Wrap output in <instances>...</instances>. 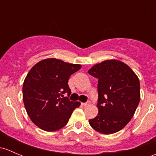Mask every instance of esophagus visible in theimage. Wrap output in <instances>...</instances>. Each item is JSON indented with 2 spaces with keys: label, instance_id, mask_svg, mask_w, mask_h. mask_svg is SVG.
<instances>
[{
  "label": "esophagus",
  "instance_id": "1",
  "mask_svg": "<svg viewBox=\"0 0 156 156\" xmlns=\"http://www.w3.org/2000/svg\"><path fill=\"white\" fill-rule=\"evenodd\" d=\"M90 101H87V102H85V103H82V105L83 106H87V105H90Z\"/></svg>",
  "mask_w": 156,
  "mask_h": 156
}]
</instances>
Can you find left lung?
Returning <instances> with one entry per match:
<instances>
[{
  "instance_id": "1",
  "label": "left lung",
  "mask_w": 156,
  "mask_h": 156,
  "mask_svg": "<svg viewBox=\"0 0 156 156\" xmlns=\"http://www.w3.org/2000/svg\"><path fill=\"white\" fill-rule=\"evenodd\" d=\"M88 73L98 78L99 113L89 123L100 133L119 132L133 117L140 99V81L133 70L117 60L93 66Z\"/></svg>"
}]
</instances>
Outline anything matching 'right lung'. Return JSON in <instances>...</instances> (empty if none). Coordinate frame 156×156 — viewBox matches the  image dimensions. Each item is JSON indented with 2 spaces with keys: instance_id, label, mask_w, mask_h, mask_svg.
Masks as SVG:
<instances>
[{
  "instance_id": "obj_1",
  "label": "right lung",
  "mask_w": 156,
  "mask_h": 156,
  "mask_svg": "<svg viewBox=\"0 0 156 156\" xmlns=\"http://www.w3.org/2000/svg\"><path fill=\"white\" fill-rule=\"evenodd\" d=\"M81 68L56 58L42 60L31 68L23 83V101L31 121L41 129L55 132L64 127L81 105L72 101L68 81Z\"/></svg>"
}]
</instances>
